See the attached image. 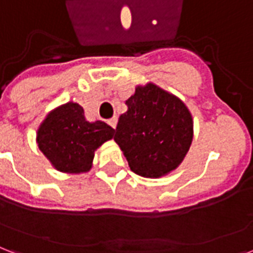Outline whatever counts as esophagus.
<instances>
[{
  "instance_id": "esophagus-1",
  "label": "esophagus",
  "mask_w": 253,
  "mask_h": 253,
  "mask_svg": "<svg viewBox=\"0 0 253 253\" xmlns=\"http://www.w3.org/2000/svg\"><path fill=\"white\" fill-rule=\"evenodd\" d=\"M108 124L112 126V128H116V125H117V117L116 116H113L112 119H109L108 120Z\"/></svg>"
}]
</instances>
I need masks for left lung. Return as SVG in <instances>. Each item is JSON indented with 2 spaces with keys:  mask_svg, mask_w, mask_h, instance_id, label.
I'll list each match as a JSON object with an SVG mask.
<instances>
[{
  "mask_svg": "<svg viewBox=\"0 0 253 253\" xmlns=\"http://www.w3.org/2000/svg\"><path fill=\"white\" fill-rule=\"evenodd\" d=\"M119 117L116 141L133 173L158 178L174 170L193 140V119L181 100L154 84L137 87Z\"/></svg>",
  "mask_w": 253,
  "mask_h": 253,
  "instance_id": "1",
  "label": "left lung"
}]
</instances>
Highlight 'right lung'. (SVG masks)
<instances>
[{"instance_id": "add662e5", "label": "right lung", "mask_w": 253, "mask_h": 253, "mask_svg": "<svg viewBox=\"0 0 253 253\" xmlns=\"http://www.w3.org/2000/svg\"><path fill=\"white\" fill-rule=\"evenodd\" d=\"M115 129L104 121L88 123L76 103L52 111L39 126L37 142L55 169L63 173H84L91 169L95 150L111 140Z\"/></svg>"}]
</instances>
